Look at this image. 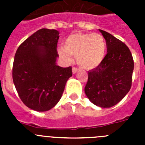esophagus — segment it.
Wrapping results in <instances>:
<instances>
[{"label": "esophagus", "instance_id": "esophagus-1", "mask_svg": "<svg viewBox=\"0 0 145 145\" xmlns=\"http://www.w3.org/2000/svg\"><path fill=\"white\" fill-rule=\"evenodd\" d=\"M78 70H79V69L78 68V67H72V73L73 74L76 73L78 71Z\"/></svg>", "mask_w": 145, "mask_h": 145}]
</instances>
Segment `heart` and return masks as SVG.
Segmentation results:
<instances>
[{"label": "heart", "mask_w": 145, "mask_h": 145, "mask_svg": "<svg viewBox=\"0 0 145 145\" xmlns=\"http://www.w3.org/2000/svg\"><path fill=\"white\" fill-rule=\"evenodd\" d=\"M58 52L66 60H70V56L76 57L77 62L82 68L91 70L105 58L107 43L99 33H76L65 38L63 48H59Z\"/></svg>", "instance_id": "heart-1"}]
</instances>
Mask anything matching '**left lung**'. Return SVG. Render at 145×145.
Wrapping results in <instances>:
<instances>
[{"mask_svg":"<svg viewBox=\"0 0 145 145\" xmlns=\"http://www.w3.org/2000/svg\"><path fill=\"white\" fill-rule=\"evenodd\" d=\"M99 30L107 43V54L100 65L88 71L85 93L95 105L111 107L130 90L134 59L125 43L107 32Z\"/></svg>","mask_w":145,"mask_h":145,"instance_id":"8db88e82","label":"left lung"}]
</instances>
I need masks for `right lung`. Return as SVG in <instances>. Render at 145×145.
Wrapping results in <instances>:
<instances>
[{
    "mask_svg": "<svg viewBox=\"0 0 145 145\" xmlns=\"http://www.w3.org/2000/svg\"><path fill=\"white\" fill-rule=\"evenodd\" d=\"M59 33L43 28L27 38L16 50L12 77L25 105L38 112L48 111L59 101L72 67L56 64Z\"/></svg>",
    "mask_w": 145,
    "mask_h": 145,
    "instance_id": "add662e5",
    "label": "right lung"
}]
</instances>
